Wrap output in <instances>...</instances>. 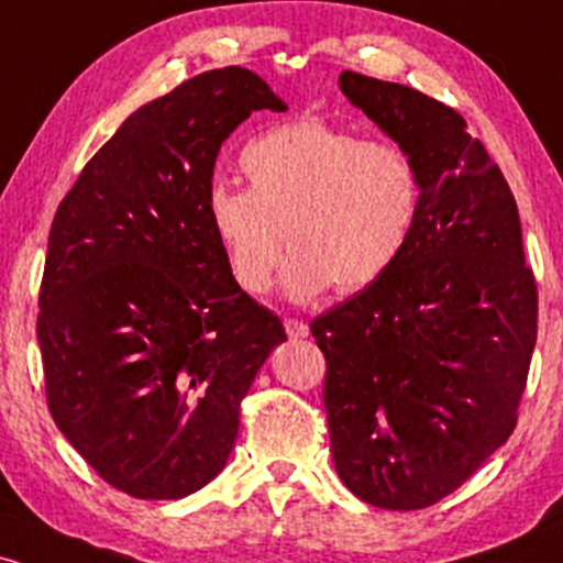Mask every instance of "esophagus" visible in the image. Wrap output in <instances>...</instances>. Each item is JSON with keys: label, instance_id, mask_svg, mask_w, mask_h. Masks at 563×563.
Masks as SVG:
<instances>
[{"label": "esophagus", "instance_id": "obj_1", "mask_svg": "<svg viewBox=\"0 0 563 563\" xmlns=\"http://www.w3.org/2000/svg\"><path fill=\"white\" fill-rule=\"evenodd\" d=\"M283 325H286V333L290 335V339H307V335H309V325L303 320L286 318V320H283Z\"/></svg>", "mask_w": 563, "mask_h": 563}]
</instances>
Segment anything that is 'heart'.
I'll return each instance as SVG.
<instances>
[{"label":"heart","instance_id":"heart-1","mask_svg":"<svg viewBox=\"0 0 563 563\" xmlns=\"http://www.w3.org/2000/svg\"><path fill=\"white\" fill-rule=\"evenodd\" d=\"M241 169L249 190L211 185L206 219L232 283L251 296L273 286L283 241L294 251L283 273L290 299L365 290L402 260L421 219L416 161L322 119L245 142Z\"/></svg>","mask_w":563,"mask_h":563}]
</instances>
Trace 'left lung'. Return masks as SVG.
<instances>
[{
    "label": "left lung",
    "mask_w": 563,
    "mask_h": 563,
    "mask_svg": "<svg viewBox=\"0 0 563 563\" xmlns=\"http://www.w3.org/2000/svg\"><path fill=\"white\" fill-rule=\"evenodd\" d=\"M339 87L416 161L423 206L402 260L309 325L328 365L331 452L360 500L416 510L508 442L538 341V283L514 192L461 113L354 70Z\"/></svg>",
    "instance_id": "8db88e82"
}]
</instances>
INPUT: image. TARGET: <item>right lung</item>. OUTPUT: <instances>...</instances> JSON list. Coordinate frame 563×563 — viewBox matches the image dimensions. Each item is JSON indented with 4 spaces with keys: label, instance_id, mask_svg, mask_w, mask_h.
Wrapping results in <instances>:
<instances>
[{
    "label": "right lung",
    "instance_id": "right-lung-1",
    "mask_svg": "<svg viewBox=\"0 0 563 563\" xmlns=\"http://www.w3.org/2000/svg\"><path fill=\"white\" fill-rule=\"evenodd\" d=\"M286 111L249 68L134 111L57 206L36 335L57 429L111 487L179 500L228 463L241 402L286 331L232 283L206 219L219 147Z\"/></svg>",
    "mask_w": 563,
    "mask_h": 563
}]
</instances>
